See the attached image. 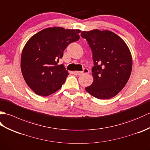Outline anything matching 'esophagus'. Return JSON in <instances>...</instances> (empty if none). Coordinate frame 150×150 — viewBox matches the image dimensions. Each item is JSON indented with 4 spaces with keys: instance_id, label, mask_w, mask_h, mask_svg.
<instances>
[{
    "instance_id": "obj_1",
    "label": "esophagus",
    "mask_w": 150,
    "mask_h": 150,
    "mask_svg": "<svg viewBox=\"0 0 150 150\" xmlns=\"http://www.w3.org/2000/svg\"><path fill=\"white\" fill-rule=\"evenodd\" d=\"M76 72H77V74L78 75H81L84 74V73H88L89 71H88V69L84 68L83 71H76Z\"/></svg>"
}]
</instances>
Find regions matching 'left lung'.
<instances>
[{
	"label": "left lung",
	"mask_w": 150,
	"mask_h": 150,
	"mask_svg": "<svg viewBox=\"0 0 150 150\" xmlns=\"http://www.w3.org/2000/svg\"><path fill=\"white\" fill-rule=\"evenodd\" d=\"M92 53L93 82L85 88L99 99L115 96L128 82L132 69V57L126 42L112 31L98 29L82 31Z\"/></svg>",
	"instance_id": "left-lung-1"
}]
</instances>
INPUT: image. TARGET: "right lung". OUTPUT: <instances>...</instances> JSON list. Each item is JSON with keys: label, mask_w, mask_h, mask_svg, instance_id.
<instances>
[{"label": "right lung", "mask_w": 150, "mask_h": 150, "mask_svg": "<svg viewBox=\"0 0 150 150\" xmlns=\"http://www.w3.org/2000/svg\"><path fill=\"white\" fill-rule=\"evenodd\" d=\"M80 30L51 27L41 30L28 40L21 59L22 74L35 93L46 97L58 91L69 73L58 64L70 43L77 41Z\"/></svg>", "instance_id": "right-lung-1"}]
</instances>
